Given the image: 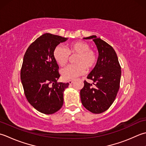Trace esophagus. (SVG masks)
Segmentation results:
<instances>
[{
    "mask_svg": "<svg viewBox=\"0 0 146 146\" xmlns=\"http://www.w3.org/2000/svg\"><path fill=\"white\" fill-rule=\"evenodd\" d=\"M68 82H69V84H71L74 82V81H73V80H69V81H68Z\"/></svg>",
    "mask_w": 146,
    "mask_h": 146,
    "instance_id": "1",
    "label": "esophagus"
}]
</instances>
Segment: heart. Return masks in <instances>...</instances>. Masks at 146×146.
Returning a JSON list of instances; mask_svg holds the SVG:
<instances>
[{"mask_svg":"<svg viewBox=\"0 0 146 146\" xmlns=\"http://www.w3.org/2000/svg\"><path fill=\"white\" fill-rule=\"evenodd\" d=\"M70 55H77L74 60L75 65H70L60 70L62 78L65 80L72 79L83 75L86 69H93L96 63L97 56L90 45L86 41H78L68 44L67 49L62 45L55 47L53 57L59 65L64 66L69 60Z\"/></svg>","mask_w":146,"mask_h":146,"instance_id":"heart-1","label":"heart"}]
</instances>
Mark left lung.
Wrapping results in <instances>:
<instances>
[{
  "label": "left lung",
  "instance_id": "1",
  "mask_svg": "<svg viewBox=\"0 0 146 146\" xmlns=\"http://www.w3.org/2000/svg\"><path fill=\"white\" fill-rule=\"evenodd\" d=\"M92 39L96 45L98 58L96 64L87 78L93 81L92 84L84 81L80 91L82 104L93 113H101L107 110L115 100L120 88L121 67L114 49L96 35L83 38Z\"/></svg>",
  "mask_w": 146,
  "mask_h": 146
}]
</instances>
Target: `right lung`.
Segmentation results:
<instances>
[{
    "instance_id": "add662e5",
    "label": "right lung",
    "mask_w": 146,
    "mask_h": 146,
    "mask_svg": "<svg viewBox=\"0 0 146 146\" xmlns=\"http://www.w3.org/2000/svg\"><path fill=\"white\" fill-rule=\"evenodd\" d=\"M67 38L45 33L28 48L23 58L21 80L28 102L42 113L53 114L64 103V92L69 83L57 82L60 74L53 51Z\"/></svg>"
}]
</instances>
